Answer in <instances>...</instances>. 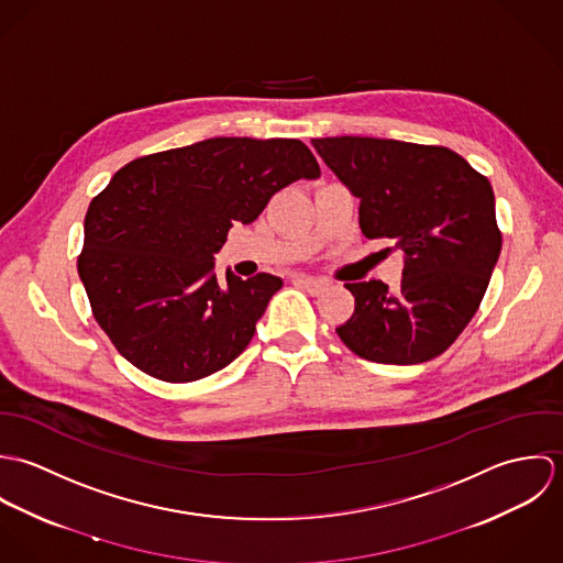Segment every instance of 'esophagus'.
Here are the masks:
<instances>
[{"label": "esophagus", "mask_w": 563, "mask_h": 563, "mask_svg": "<svg viewBox=\"0 0 563 563\" xmlns=\"http://www.w3.org/2000/svg\"><path fill=\"white\" fill-rule=\"evenodd\" d=\"M299 288H303V290H308L310 295H321L322 290H324V282L321 279H314V277H306V275H297L295 279H292Z\"/></svg>", "instance_id": "esophagus-1"}]
</instances>
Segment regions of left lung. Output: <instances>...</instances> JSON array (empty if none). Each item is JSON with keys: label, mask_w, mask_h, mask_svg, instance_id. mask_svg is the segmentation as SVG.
Here are the masks:
<instances>
[{"label": "left lung", "mask_w": 563, "mask_h": 563, "mask_svg": "<svg viewBox=\"0 0 563 563\" xmlns=\"http://www.w3.org/2000/svg\"><path fill=\"white\" fill-rule=\"evenodd\" d=\"M314 150L360 199L366 239L405 255L401 288L344 284L355 312L335 331L360 357L411 366L444 353L479 310L503 236L487 177L460 154L371 136L314 139Z\"/></svg>", "instance_id": "obj_1"}]
</instances>
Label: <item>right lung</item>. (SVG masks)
<instances>
[{"mask_svg":"<svg viewBox=\"0 0 563 563\" xmlns=\"http://www.w3.org/2000/svg\"><path fill=\"white\" fill-rule=\"evenodd\" d=\"M321 175L297 139H208L119 168L90 201L78 273L92 317L143 373L188 384L234 362L282 279L214 275L234 223Z\"/></svg>","mask_w":563,"mask_h":563,"instance_id":"right-lung-1","label":"right lung"}]
</instances>
